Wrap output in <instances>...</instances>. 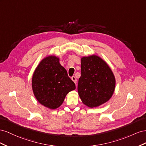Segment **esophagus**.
Segmentation results:
<instances>
[{
    "mask_svg": "<svg viewBox=\"0 0 146 146\" xmlns=\"http://www.w3.org/2000/svg\"><path fill=\"white\" fill-rule=\"evenodd\" d=\"M72 81H73L74 83H75V84H76L77 80H76V78L75 76H72Z\"/></svg>",
    "mask_w": 146,
    "mask_h": 146,
    "instance_id": "34e87169",
    "label": "esophagus"
}]
</instances>
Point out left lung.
Wrapping results in <instances>:
<instances>
[{
	"mask_svg": "<svg viewBox=\"0 0 146 146\" xmlns=\"http://www.w3.org/2000/svg\"><path fill=\"white\" fill-rule=\"evenodd\" d=\"M81 68L78 92L82 102L89 108L107 102L113 95L115 79L106 62L96 55L83 57Z\"/></svg>",
	"mask_w": 146,
	"mask_h": 146,
	"instance_id": "left-lung-1",
	"label": "left lung"
}]
</instances>
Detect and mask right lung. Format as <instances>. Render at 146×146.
I'll return each mask as SVG.
<instances>
[{
  "label": "right lung",
  "mask_w": 146,
  "mask_h": 146,
  "mask_svg": "<svg viewBox=\"0 0 146 146\" xmlns=\"http://www.w3.org/2000/svg\"><path fill=\"white\" fill-rule=\"evenodd\" d=\"M32 87L38 102L51 110L59 108L67 94L76 89L55 56H48L40 62L33 74Z\"/></svg>",
  "instance_id": "1"
}]
</instances>
